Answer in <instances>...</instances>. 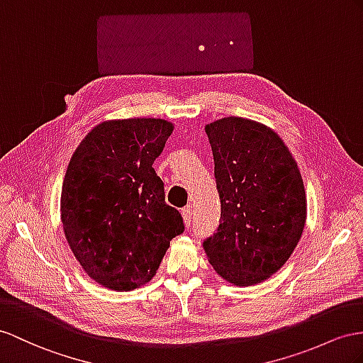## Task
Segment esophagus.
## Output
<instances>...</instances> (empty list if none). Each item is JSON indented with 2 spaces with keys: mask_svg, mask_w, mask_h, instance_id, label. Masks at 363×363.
<instances>
[{
  "mask_svg": "<svg viewBox=\"0 0 363 363\" xmlns=\"http://www.w3.org/2000/svg\"><path fill=\"white\" fill-rule=\"evenodd\" d=\"M181 215H182V218H184L185 227H190V225H191V219H193V210H191V207H190V206L184 207V208L181 210Z\"/></svg>",
  "mask_w": 363,
  "mask_h": 363,
  "instance_id": "obj_1",
  "label": "esophagus"
}]
</instances>
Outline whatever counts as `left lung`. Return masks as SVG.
<instances>
[{"label": "left lung", "mask_w": 363, "mask_h": 363, "mask_svg": "<svg viewBox=\"0 0 363 363\" xmlns=\"http://www.w3.org/2000/svg\"><path fill=\"white\" fill-rule=\"evenodd\" d=\"M220 199L216 233L203 240L216 273L239 286L281 270L306 219L303 181L272 128L228 116L206 125Z\"/></svg>", "instance_id": "left-lung-1"}]
</instances>
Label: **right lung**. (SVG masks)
<instances>
[{
    "label": "right lung",
    "instance_id": "add662e5",
    "mask_svg": "<svg viewBox=\"0 0 363 363\" xmlns=\"http://www.w3.org/2000/svg\"><path fill=\"white\" fill-rule=\"evenodd\" d=\"M172 132L165 119L106 121L90 130L69 162L61 193L64 233L84 272L110 290L130 291L150 281L170 240L184 231L153 169Z\"/></svg>",
    "mask_w": 363,
    "mask_h": 363
}]
</instances>
